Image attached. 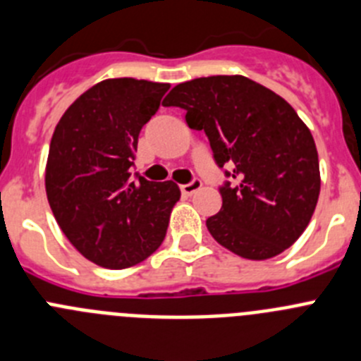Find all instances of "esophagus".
<instances>
[{"label":"esophagus","instance_id":"obj_1","mask_svg":"<svg viewBox=\"0 0 361 361\" xmlns=\"http://www.w3.org/2000/svg\"><path fill=\"white\" fill-rule=\"evenodd\" d=\"M201 187H203V183H201L200 180H194L187 185H181V192H183L185 196H192V194L200 190Z\"/></svg>","mask_w":361,"mask_h":361}]
</instances>
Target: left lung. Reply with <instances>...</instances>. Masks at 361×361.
<instances>
[{"label":"left lung","mask_w":361,"mask_h":361,"mask_svg":"<svg viewBox=\"0 0 361 361\" xmlns=\"http://www.w3.org/2000/svg\"><path fill=\"white\" fill-rule=\"evenodd\" d=\"M164 104L183 109L188 128L207 133L219 167L233 165L237 185L221 188V212L207 221L212 237L245 260L290 247L321 192L317 147L290 104L240 74L180 83Z\"/></svg>","instance_id":"left-lung-1"}]
</instances>
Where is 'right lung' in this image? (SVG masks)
<instances>
[{"instance_id":"right-lung-1","label":"right lung","mask_w":361,"mask_h":361,"mask_svg":"<svg viewBox=\"0 0 361 361\" xmlns=\"http://www.w3.org/2000/svg\"><path fill=\"white\" fill-rule=\"evenodd\" d=\"M169 83L110 78L63 112L46 164V194L67 240L104 269H128L165 238L180 187L133 180L131 165L144 124Z\"/></svg>"}]
</instances>
